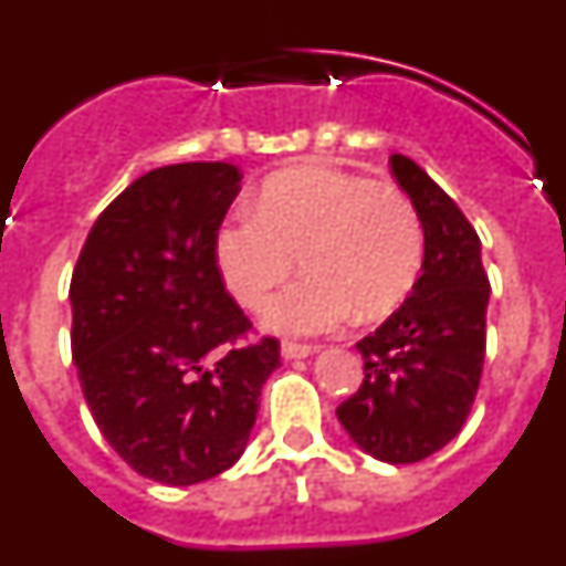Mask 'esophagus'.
I'll return each mask as SVG.
<instances>
[{"label":"esophagus","mask_w":566,"mask_h":566,"mask_svg":"<svg viewBox=\"0 0 566 566\" xmlns=\"http://www.w3.org/2000/svg\"><path fill=\"white\" fill-rule=\"evenodd\" d=\"M314 352H317V345L294 343V339H283V345H280V354H283V359H303Z\"/></svg>","instance_id":"1"}]
</instances>
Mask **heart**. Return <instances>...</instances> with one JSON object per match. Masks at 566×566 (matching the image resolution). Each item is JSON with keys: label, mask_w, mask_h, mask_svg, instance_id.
I'll return each mask as SVG.
<instances>
[{"label": "heart", "mask_w": 566, "mask_h": 566, "mask_svg": "<svg viewBox=\"0 0 566 566\" xmlns=\"http://www.w3.org/2000/svg\"><path fill=\"white\" fill-rule=\"evenodd\" d=\"M214 258L240 306L260 308L303 260L308 277L274 297L266 323L317 334L379 319L411 294L424 260L419 209L402 189L339 169H292L263 184L254 212H238Z\"/></svg>", "instance_id": "1"}]
</instances>
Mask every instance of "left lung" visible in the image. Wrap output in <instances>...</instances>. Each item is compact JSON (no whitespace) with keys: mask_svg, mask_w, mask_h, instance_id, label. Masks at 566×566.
Returning a JSON list of instances; mask_svg holds the SVG:
<instances>
[{"mask_svg":"<svg viewBox=\"0 0 566 566\" xmlns=\"http://www.w3.org/2000/svg\"><path fill=\"white\" fill-rule=\"evenodd\" d=\"M391 169L422 218V274L411 297L357 343L365 377L337 419L371 457L411 464L451 442L473 408L490 280L476 229L451 195L405 155H391Z\"/></svg>","mask_w":566,"mask_h":566,"instance_id":"8db88e82","label":"left lung"}]
</instances>
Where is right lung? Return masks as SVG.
I'll list each match as a JSON object with an SVG mask.
<instances>
[{
    "label": "right lung",
    "mask_w": 566,
    "mask_h": 566,
    "mask_svg": "<svg viewBox=\"0 0 566 566\" xmlns=\"http://www.w3.org/2000/svg\"><path fill=\"white\" fill-rule=\"evenodd\" d=\"M240 192L232 161L149 169L90 229L70 280L84 399L142 476L198 484L232 468L280 339H252L214 240Z\"/></svg>",
    "instance_id": "obj_1"
}]
</instances>
